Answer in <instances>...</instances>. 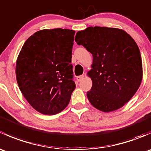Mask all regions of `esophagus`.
<instances>
[{
  "mask_svg": "<svg viewBox=\"0 0 151 151\" xmlns=\"http://www.w3.org/2000/svg\"><path fill=\"white\" fill-rule=\"evenodd\" d=\"M84 78V75H80V76H78V77H77V80L78 82H80V81H81L82 80H83V79Z\"/></svg>",
  "mask_w": 151,
  "mask_h": 151,
  "instance_id": "obj_1",
  "label": "esophagus"
}]
</instances>
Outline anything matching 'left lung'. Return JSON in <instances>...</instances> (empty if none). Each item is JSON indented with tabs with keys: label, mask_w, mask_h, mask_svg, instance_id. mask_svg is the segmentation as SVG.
<instances>
[{
	"label": "left lung",
	"mask_w": 151,
	"mask_h": 151,
	"mask_svg": "<svg viewBox=\"0 0 151 151\" xmlns=\"http://www.w3.org/2000/svg\"><path fill=\"white\" fill-rule=\"evenodd\" d=\"M75 42L92 54L93 82L87 96L99 110L122 107L139 88L142 78L140 52L126 31L106 27H88L78 31Z\"/></svg>",
	"instance_id": "1"
}]
</instances>
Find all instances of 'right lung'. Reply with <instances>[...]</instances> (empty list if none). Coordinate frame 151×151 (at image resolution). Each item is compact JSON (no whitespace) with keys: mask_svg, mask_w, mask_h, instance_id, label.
Segmentation results:
<instances>
[{"mask_svg":"<svg viewBox=\"0 0 151 151\" xmlns=\"http://www.w3.org/2000/svg\"><path fill=\"white\" fill-rule=\"evenodd\" d=\"M75 31L56 28L30 36L16 65L18 86L38 112L55 115L66 107L75 89L71 64Z\"/></svg>","mask_w":151,"mask_h":151,"instance_id":"add662e5","label":"right lung"}]
</instances>
